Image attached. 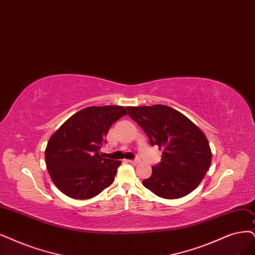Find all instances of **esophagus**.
I'll list each match as a JSON object with an SVG mask.
<instances>
[{"label": "esophagus", "instance_id": "1", "mask_svg": "<svg viewBox=\"0 0 255 255\" xmlns=\"http://www.w3.org/2000/svg\"><path fill=\"white\" fill-rule=\"evenodd\" d=\"M127 162L130 163V164H132V165H136V164L139 163V159H138V158H135V159H128Z\"/></svg>", "mask_w": 255, "mask_h": 255}]
</instances>
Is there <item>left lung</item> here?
<instances>
[{
	"label": "left lung",
	"instance_id": "1",
	"mask_svg": "<svg viewBox=\"0 0 255 255\" xmlns=\"http://www.w3.org/2000/svg\"><path fill=\"white\" fill-rule=\"evenodd\" d=\"M151 146L163 148L161 163L143 185L159 197L180 199L200 185L211 164L206 135L183 113L165 105L127 107Z\"/></svg>",
	"mask_w": 255,
	"mask_h": 255
}]
</instances>
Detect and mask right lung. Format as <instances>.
I'll use <instances>...</instances> for the list:
<instances>
[{
	"label": "right lung",
	"instance_id": "right-lung-1",
	"mask_svg": "<svg viewBox=\"0 0 255 255\" xmlns=\"http://www.w3.org/2000/svg\"><path fill=\"white\" fill-rule=\"evenodd\" d=\"M127 111L122 106L87 107L70 117L49 138L45 161L54 185L67 196L87 200L109 187L121 161L100 150L110 127Z\"/></svg>",
	"mask_w": 255,
	"mask_h": 255
}]
</instances>
